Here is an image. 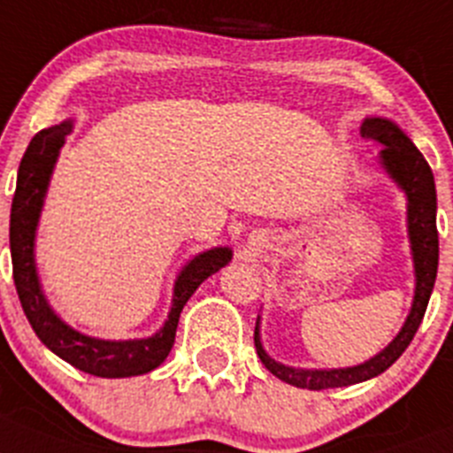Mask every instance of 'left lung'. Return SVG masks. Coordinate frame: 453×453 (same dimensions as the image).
I'll use <instances>...</instances> for the list:
<instances>
[{"label":"left lung","instance_id":"obj_1","mask_svg":"<svg viewBox=\"0 0 453 453\" xmlns=\"http://www.w3.org/2000/svg\"><path fill=\"white\" fill-rule=\"evenodd\" d=\"M364 139L371 141L380 148V168L388 175V180L404 193L406 197V235H409L411 258H413V273H416V289H413V303L402 323L400 332L391 343L364 364L346 368H294L288 364L276 362L263 348L260 339V317L256 321L254 343L260 362L265 364L272 375L292 384L296 388L308 391H323V388L352 387L359 381L372 380L391 368L400 359L402 352L416 337L422 317L429 305L431 292H434L435 273H438V229H435V181L429 164L418 150L413 141L395 121L387 116H366L359 127Z\"/></svg>","mask_w":453,"mask_h":453}]
</instances>
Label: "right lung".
I'll return each mask as SVG.
<instances>
[{
  "instance_id": "right-lung-1",
  "label": "right lung",
  "mask_w": 453,
  "mask_h": 453,
  "mask_svg": "<svg viewBox=\"0 0 453 453\" xmlns=\"http://www.w3.org/2000/svg\"><path fill=\"white\" fill-rule=\"evenodd\" d=\"M73 130V119L37 132L28 143L18 170V188L11 206V258L12 280L19 303L37 339L73 368L96 377H134L155 371L164 364L175 343L180 314L195 289L206 278L229 265L234 251L229 247L206 249L193 256L180 269L173 285V301L164 326L143 339H98L62 321L44 296L35 263L37 224L44 209L53 168L58 164L66 134Z\"/></svg>"
}]
</instances>
